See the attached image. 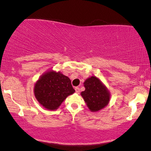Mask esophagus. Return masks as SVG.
<instances>
[{
	"mask_svg": "<svg viewBox=\"0 0 151 151\" xmlns=\"http://www.w3.org/2000/svg\"><path fill=\"white\" fill-rule=\"evenodd\" d=\"M75 91L76 93L78 94L79 93H80V88H79L78 87H75Z\"/></svg>",
	"mask_w": 151,
	"mask_h": 151,
	"instance_id": "1",
	"label": "esophagus"
}]
</instances>
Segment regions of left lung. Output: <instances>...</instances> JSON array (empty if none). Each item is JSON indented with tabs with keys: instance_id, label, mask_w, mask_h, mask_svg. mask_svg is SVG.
I'll list each match as a JSON object with an SVG mask.
<instances>
[{
	"instance_id": "8db88e82",
	"label": "left lung",
	"mask_w": 151,
	"mask_h": 151,
	"mask_svg": "<svg viewBox=\"0 0 151 151\" xmlns=\"http://www.w3.org/2000/svg\"><path fill=\"white\" fill-rule=\"evenodd\" d=\"M84 86L85 90L81 94L91 111H100L109 104L110 92L99 78L92 76L85 81Z\"/></svg>"
}]
</instances>
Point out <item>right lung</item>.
<instances>
[{"mask_svg": "<svg viewBox=\"0 0 151 151\" xmlns=\"http://www.w3.org/2000/svg\"><path fill=\"white\" fill-rule=\"evenodd\" d=\"M70 78L60 72L49 70L35 83L34 93L39 103L48 110H57L66 97L75 93Z\"/></svg>", "mask_w": 151, "mask_h": 151, "instance_id": "right-lung-1", "label": "right lung"}]
</instances>
